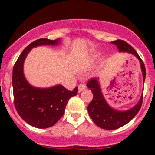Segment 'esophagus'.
<instances>
[{"mask_svg": "<svg viewBox=\"0 0 155 155\" xmlns=\"http://www.w3.org/2000/svg\"><path fill=\"white\" fill-rule=\"evenodd\" d=\"M86 88V84L84 83H81L78 85V91L79 92H81L83 90H84Z\"/></svg>", "mask_w": 155, "mask_h": 155, "instance_id": "34e87169", "label": "esophagus"}]
</instances>
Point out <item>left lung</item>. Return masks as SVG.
Here are the masks:
<instances>
[{
    "mask_svg": "<svg viewBox=\"0 0 155 155\" xmlns=\"http://www.w3.org/2000/svg\"><path fill=\"white\" fill-rule=\"evenodd\" d=\"M112 43H114L117 46L120 52L130 53L139 59L141 66L142 73H143V80L144 82L145 77H146V69L143 61L138 55L136 50L127 42L121 39L113 41ZM87 86L91 89L93 94V99L87 106L88 114L92 119L93 122L100 128L105 130H116L128 124L137 114L141 108L142 102H143V94L140 97L139 102L134 108L125 112H119L112 109L108 105L107 102H105V98L101 92L97 79L93 78L88 81Z\"/></svg>",
    "mask_w": 155,
    "mask_h": 155,
    "instance_id": "left-lung-1",
    "label": "left lung"
}]
</instances>
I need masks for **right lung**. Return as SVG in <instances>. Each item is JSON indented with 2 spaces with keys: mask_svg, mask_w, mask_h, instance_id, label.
I'll return each mask as SVG.
<instances>
[{
  "mask_svg": "<svg viewBox=\"0 0 155 155\" xmlns=\"http://www.w3.org/2000/svg\"><path fill=\"white\" fill-rule=\"evenodd\" d=\"M58 39H39L30 43L19 56L13 68L14 104L23 120L36 128H48L55 125L65 111L71 97L78 94V87L69 91L62 85L50 88H36L30 85L23 74V63L31 48L41 45H57Z\"/></svg>",
  "mask_w": 155,
  "mask_h": 155,
  "instance_id": "add662e5",
  "label": "right lung"
}]
</instances>
